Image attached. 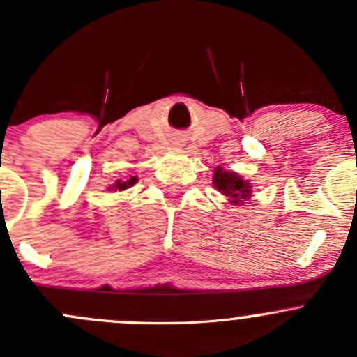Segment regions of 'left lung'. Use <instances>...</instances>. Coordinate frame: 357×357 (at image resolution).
I'll return each instance as SVG.
<instances>
[{
    "instance_id": "obj_1",
    "label": "left lung",
    "mask_w": 357,
    "mask_h": 357,
    "mask_svg": "<svg viewBox=\"0 0 357 357\" xmlns=\"http://www.w3.org/2000/svg\"><path fill=\"white\" fill-rule=\"evenodd\" d=\"M212 181H214L215 190L221 195H225L226 200L231 205H242L250 199L252 185L248 183V179H243L238 172L225 171L222 167H218Z\"/></svg>"
}]
</instances>
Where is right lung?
<instances>
[{"label":"right lung","mask_w":357,"mask_h":357,"mask_svg":"<svg viewBox=\"0 0 357 357\" xmlns=\"http://www.w3.org/2000/svg\"><path fill=\"white\" fill-rule=\"evenodd\" d=\"M136 181H138V178H136V176H131V178L126 179V181H122V179H117L114 185L109 186V192H117V190H119V192H122V190H128L129 186L135 185Z\"/></svg>","instance_id":"right-lung-1"}]
</instances>
